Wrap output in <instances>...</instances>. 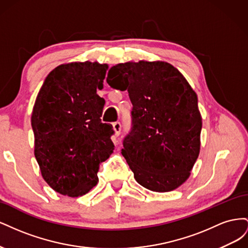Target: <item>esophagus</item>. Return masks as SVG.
<instances>
[{"instance_id": "34e87169", "label": "esophagus", "mask_w": 248, "mask_h": 248, "mask_svg": "<svg viewBox=\"0 0 248 248\" xmlns=\"http://www.w3.org/2000/svg\"><path fill=\"white\" fill-rule=\"evenodd\" d=\"M112 130L115 131V136L119 137L120 133H121V123L120 122L112 123Z\"/></svg>"}]
</instances>
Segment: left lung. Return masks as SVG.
<instances>
[{
    "label": "left lung",
    "instance_id": "8db88e82",
    "mask_svg": "<svg viewBox=\"0 0 248 248\" xmlns=\"http://www.w3.org/2000/svg\"><path fill=\"white\" fill-rule=\"evenodd\" d=\"M108 84L127 90L133 106L122 155L134 179L156 192L171 191L190 176L201 149L198 96L183 74L164 61L120 63Z\"/></svg>",
    "mask_w": 248,
    "mask_h": 248
}]
</instances>
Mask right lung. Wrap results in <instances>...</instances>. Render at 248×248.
<instances>
[{"label": "right lung", "instance_id": "add662e5", "mask_svg": "<svg viewBox=\"0 0 248 248\" xmlns=\"http://www.w3.org/2000/svg\"><path fill=\"white\" fill-rule=\"evenodd\" d=\"M108 64L70 62L51 70L33 107L34 154L42 178L70 198L88 193L98 182L100 163L114 152L110 124L100 117Z\"/></svg>", "mask_w": 248, "mask_h": 248}]
</instances>
